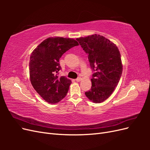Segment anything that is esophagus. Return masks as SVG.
Segmentation results:
<instances>
[{"label": "esophagus", "instance_id": "obj_1", "mask_svg": "<svg viewBox=\"0 0 150 150\" xmlns=\"http://www.w3.org/2000/svg\"><path fill=\"white\" fill-rule=\"evenodd\" d=\"M76 81H77V82H79V81H81V78H80V77H79V78L76 79Z\"/></svg>", "mask_w": 150, "mask_h": 150}]
</instances>
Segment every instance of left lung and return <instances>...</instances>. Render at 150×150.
Masks as SVG:
<instances>
[{
	"label": "left lung",
	"instance_id": "obj_1",
	"mask_svg": "<svg viewBox=\"0 0 150 150\" xmlns=\"http://www.w3.org/2000/svg\"><path fill=\"white\" fill-rule=\"evenodd\" d=\"M76 40L88 54L90 66L94 71L91 88L85 93L86 96L93 103L103 102L114 91L122 74L119 49L116 44L99 34Z\"/></svg>",
	"mask_w": 150,
	"mask_h": 150
}]
</instances>
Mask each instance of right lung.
Wrapping results in <instances>:
<instances>
[{"label": "right lung", "mask_w": 150, "mask_h": 150, "mask_svg": "<svg viewBox=\"0 0 150 150\" xmlns=\"http://www.w3.org/2000/svg\"><path fill=\"white\" fill-rule=\"evenodd\" d=\"M78 45L73 39L49 38L32 52L29 62L30 82L47 103H57L66 96L71 81L66 76H58L61 69L59 59L68 50Z\"/></svg>", "instance_id": "1"}]
</instances>
